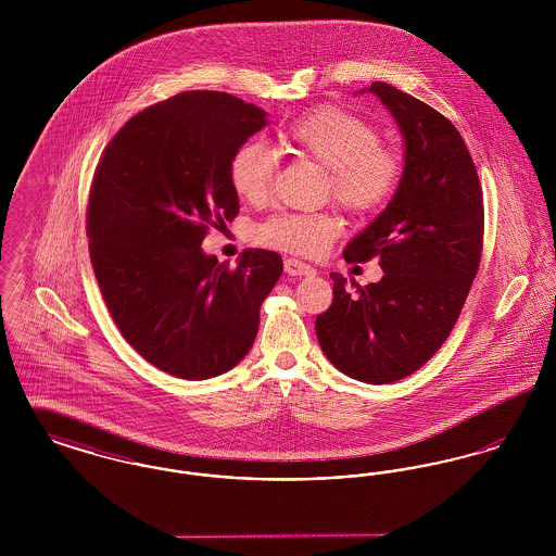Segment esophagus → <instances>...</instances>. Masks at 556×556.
<instances>
[{"mask_svg":"<svg viewBox=\"0 0 556 556\" xmlns=\"http://www.w3.org/2000/svg\"><path fill=\"white\" fill-rule=\"evenodd\" d=\"M286 273L291 275V277H311V275H315L317 270H315L313 266L298 261V258H288V261H286Z\"/></svg>","mask_w":556,"mask_h":556,"instance_id":"34e87169","label":"esophagus"}]
</instances>
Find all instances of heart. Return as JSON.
<instances>
[{
  "label": "heart",
  "instance_id": "1",
  "mask_svg": "<svg viewBox=\"0 0 556 556\" xmlns=\"http://www.w3.org/2000/svg\"><path fill=\"white\" fill-rule=\"evenodd\" d=\"M283 143L331 170L329 193L354 216L383 211L402 184V154L381 143V131L372 121L348 108L325 104L300 114L283 131ZM227 173L239 200L254 206L268 202L275 156L266 143H241ZM340 231L342 223L331 212H277L256 227L254 239L261 245L313 258L323 254Z\"/></svg>",
  "mask_w": 556,
  "mask_h": 556
}]
</instances>
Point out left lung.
<instances>
[{
	"mask_svg": "<svg viewBox=\"0 0 556 556\" xmlns=\"http://www.w3.org/2000/svg\"><path fill=\"white\" fill-rule=\"evenodd\" d=\"M369 91L404 135V175L344 258H377L383 277L350 288L331 273L333 302L315 327L333 367L381 386L421 369L448 340L481 263L483 191L467 143L444 114L381 80Z\"/></svg>",
	"mask_w": 556,
	"mask_h": 556,
	"instance_id": "left-lung-1",
	"label": "left lung"
}]
</instances>
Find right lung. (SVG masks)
Segmentation results:
<instances>
[{
    "label": "right lung",
    "mask_w": 556,
    "mask_h": 556,
    "mask_svg": "<svg viewBox=\"0 0 556 556\" xmlns=\"http://www.w3.org/2000/svg\"><path fill=\"white\" fill-rule=\"evenodd\" d=\"M266 112L220 91H187L137 112L112 137L87 202L89 256L123 338L154 367L211 379L250 352L283 261L248 250L236 268L202 252L238 216L229 160Z\"/></svg>",
    "instance_id": "add662e5"
}]
</instances>
